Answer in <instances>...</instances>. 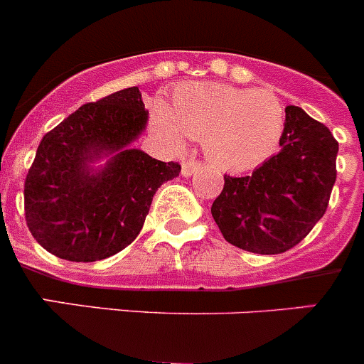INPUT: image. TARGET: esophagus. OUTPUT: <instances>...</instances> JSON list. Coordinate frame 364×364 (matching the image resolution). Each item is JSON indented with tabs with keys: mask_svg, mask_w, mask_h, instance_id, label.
<instances>
[{
	"mask_svg": "<svg viewBox=\"0 0 364 364\" xmlns=\"http://www.w3.org/2000/svg\"><path fill=\"white\" fill-rule=\"evenodd\" d=\"M198 166H199V163L196 161V159H186V161L181 165V174L185 176V178H190L193 172L198 171Z\"/></svg>",
	"mask_w": 364,
	"mask_h": 364,
	"instance_id": "esophagus-1",
	"label": "esophagus"
}]
</instances>
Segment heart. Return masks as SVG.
Instances as JSON below:
<instances>
[{
    "label": "heart",
    "instance_id": "obj_1",
    "mask_svg": "<svg viewBox=\"0 0 364 364\" xmlns=\"http://www.w3.org/2000/svg\"><path fill=\"white\" fill-rule=\"evenodd\" d=\"M152 113L172 147L198 138L206 158L228 172L262 165L277 152L285 127L284 104L273 91L220 82L181 84L172 95V109L158 100Z\"/></svg>",
    "mask_w": 364,
    "mask_h": 364
}]
</instances>
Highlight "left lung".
<instances>
[{
    "mask_svg": "<svg viewBox=\"0 0 364 364\" xmlns=\"http://www.w3.org/2000/svg\"><path fill=\"white\" fill-rule=\"evenodd\" d=\"M338 141L301 107H285L280 151L250 176H224L212 215L224 239L250 253L277 255L309 235L336 183Z\"/></svg>",
    "mask_w": 364,
    "mask_h": 364,
    "instance_id": "1",
    "label": "left lung"
}]
</instances>
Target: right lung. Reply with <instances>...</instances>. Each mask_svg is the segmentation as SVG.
<instances>
[{"mask_svg":"<svg viewBox=\"0 0 364 364\" xmlns=\"http://www.w3.org/2000/svg\"><path fill=\"white\" fill-rule=\"evenodd\" d=\"M147 122L134 86L84 104L43 136L26 174L25 217L44 250L97 262L138 237L156 190L181 172L132 145Z\"/></svg>","mask_w":364,"mask_h":364,"instance_id":"right-lung-1","label":"right lung"}]
</instances>
